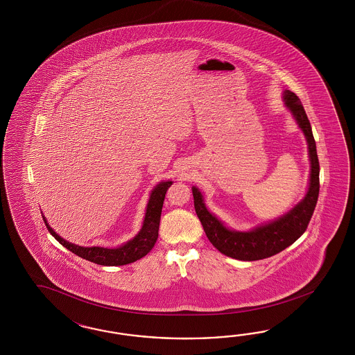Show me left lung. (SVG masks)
I'll use <instances>...</instances> for the list:
<instances>
[{"instance_id":"8db88e82","label":"left lung","mask_w":355,"mask_h":355,"mask_svg":"<svg viewBox=\"0 0 355 355\" xmlns=\"http://www.w3.org/2000/svg\"><path fill=\"white\" fill-rule=\"evenodd\" d=\"M284 100L285 105L293 113L294 119H297L309 143V155L311 162L310 187L300 205L294 207L289 214L279 217L276 221H272L270 224L259 226L246 233L233 232L226 229L215 216L207 211L202 193L196 187H193L195 212L203 225L205 234L209 242L226 257L252 261L279 254L282 250L289 248L291 243H294L306 232L315 211L320 189V165L316 153V143L312 135L311 125L301 100L294 92L289 89L284 91Z\"/></svg>"}]
</instances>
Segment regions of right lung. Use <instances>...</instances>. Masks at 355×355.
Instances as JSON below:
<instances>
[{
    "label": "right lung",
    "mask_w": 355,
    "mask_h": 355,
    "mask_svg": "<svg viewBox=\"0 0 355 355\" xmlns=\"http://www.w3.org/2000/svg\"><path fill=\"white\" fill-rule=\"evenodd\" d=\"M172 181L162 182L155 187V190L150 193V202L147 205V212H146L141 230L138 233V236H135V238H132L126 245L119 248H80L78 245L69 243L61 236H57L54 233L53 229L46 224L45 217H43L44 223L48 227L49 233L64 248L70 250L78 257L89 260L95 264H100V266H125V264H129L138 259L146 257L155 246L157 236H159V225H160V217H162L165 193L172 186Z\"/></svg>",
    "instance_id": "obj_1"
}]
</instances>
